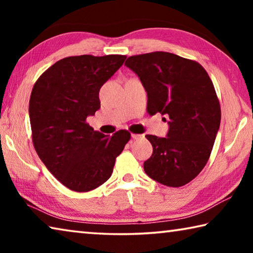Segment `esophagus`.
Returning <instances> with one entry per match:
<instances>
[{
    "mask_svg": "<svg viewBox=\"0 0 253 253\" xmlns=\"http://www.w3.org/2000/svg\"><path fill=\"white\" fill-rule=\"evenodd\" d=\"M143 135H139V134H131V138L132 139H140V138H143Z\"/></svg>",
    "mask_w": 253,
    "mask_h": 253,
    "instance_id": "esophagus-1",
    "label": "esophagus"
}]
</instances>
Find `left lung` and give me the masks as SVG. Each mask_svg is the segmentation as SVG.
Instances as JSON below:
<instances>
[{"instance_id": "obj_1", "label": "left lung", "mask_w": 253, "mask_h": 253, "mask_svg": "<svg viewBox=\"0 0 253 253\" xmlns=\"http://www.w3.org/2000/svg\"><path fill=\"white\" fill-rule=\"evenodd\" d=\"M125 66L147 92V113L169 117L168 137L146 135L153 154L144 163L145 173L163 185H185L204 169L220 127L211 78L199 62L163 51L131 55Z\"/></svg>"}]
</instances>
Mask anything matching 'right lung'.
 Instances as JSON below:
<instances>
[{
	"label": "right lung",
	"mask_w": 253,
	"mask_h": 253,
	"mask_svg": "<svg viewBox=\"0 0 253 253\" xmlns=\"http://www.w3.org/2000/svg\"><path fill=\"white\" fill-rule=\"evenodd\" d=\"M125 59L122 54L63 58L33 85L29 102L33 146L50 173L72 191L88 192L104 184L130 139L127 130L109 137L87 123L100 108L101 85Z\"/></svg>",
	"instance_id": "obj_1"
}]
</instances>
